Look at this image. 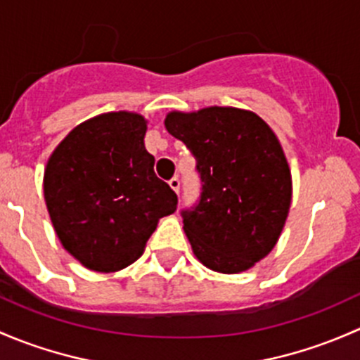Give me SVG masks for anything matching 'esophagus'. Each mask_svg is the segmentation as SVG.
<instances>
[{"label": "esophagus", "instance_id": "esophagus-1", "mask_svg": "<svg viewBox=\"0 0 360 360\" xmlns=\"http://www.w3.org/2000/svg\"><path fill=\"white\" fill-rule=\"evenodd\" d=\"M169 187H172L176 194H180V180L176 179V176H173V179L169 180Z\"/></svg>", "mask_w": 360, "mask_h": 360}]
</instances>
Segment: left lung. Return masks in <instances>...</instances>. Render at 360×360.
<instances>
[{"instance_id":"left-lung-1","label":"left lung","mask_w":360,"mask_h":360,"mask_svg":"<svg viewBox=\"0 0 360 360\" xmlns=\"http://www.w3.org/2000/svg\"><path fill=\"white\" fill-rule=\"evenodd\" d=\"M165 126L201 173V201L181 211L195 258L214 272H246L274 250L290 213L291 169L279 139L258 114L237 107L172 110Z\"/></svg>"}]
</instances>
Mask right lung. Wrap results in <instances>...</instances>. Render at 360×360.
<instances>
[{
    "label": "right lung",
    "instance_id": "right-lung-1",
    "mask_svg": "<svg viewBox=\"0 0 360 360\" xmlns=\"http://www.w3.org/2000/svg\"><path fill=\"white\" fill-rule=\"evenodd\" d=\"M147 120L117 110L72 128L44 166L48 214L64 250L94 272L123 270L143 255L175 192L154 173Z\"/></svg>",
    "mask_w": 360,
    "mask_h": 360
}]
</instances>
